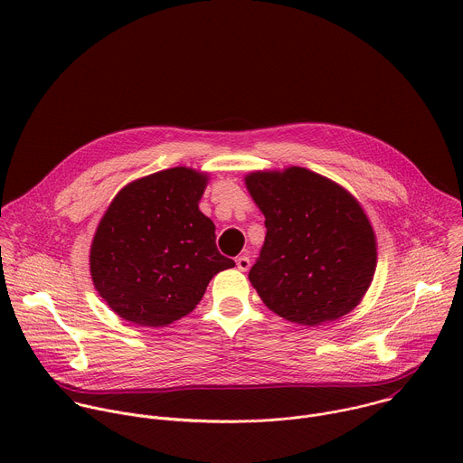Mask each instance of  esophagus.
I'll return each mask as SVG.
<instances>
[{
	"mask_svg": "<svg viewBox=\"0 0 463 463\" xmlns=\"http://www.w3.org/2000/svg\"><path fill=\"white\" fill-rule=\"evenodd\" d=\"M236 266H238V269H240V271H247V269L250 268V260H249V256H238V260H236Z\"/></svg>",
	"mask_w": 463,
	"mask_h": 463,
	"instance_id": "34e87169",
	"label": "esophagus"
}]
</instances>
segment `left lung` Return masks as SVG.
<instances>
[{"label": "left lung", "instance_id": "obj_1", "mask_svg": "<svg viewBox=\"0 0 463 463\" xmlns=\"http://www.w3.org/2000/svg\"><path fill=\"white\" fill-rule=\"evenodd\" d=\"M247 190L266 216L249 280L271 311L318 326L350 313L377 263L373 229L355 197L307 168L252 172Z\"/></svg>", "mask_w": 463, "mask_h": 463}]
</instances>
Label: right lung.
Instances as JSON below:
<instances>
[{
  "label": "right lung",
  "mask_w": 463,
  "mask_h": 463,
  "mask_svg": "<svg viewBox=\"0 0 463 463\" xmlns=\"http://www.w3.org/2000/svg\"><path fill=\"white\" fill-rule=\"evenodd\" d=\"M209 175L186 166L126 184L102 216L90 252L99 295L124 320L161 327L188 315L214 275L234 268L200 211Z\"/></svg>",
  "instance_id": "1"
}]
</instances>
